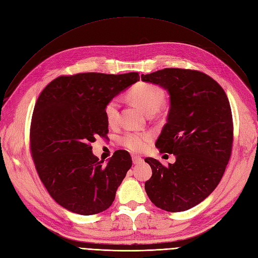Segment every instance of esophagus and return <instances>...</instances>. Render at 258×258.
<instances>
[{"label":"esophagus","mask_w":258,"mask_h":258,"mask_svg":"<svg viewBox=\"0 0 258 258\" xmlns=\"http://www.w3.org/2000/svg\"><path fill=\"white\" fill-rule=\"evenodd\" d=\"M142 161H143V159H142L141 157L136 156V155L132 156V162H133V164H139V163H141Z\"/></svg>","instance_id":"1"}]
</instances>
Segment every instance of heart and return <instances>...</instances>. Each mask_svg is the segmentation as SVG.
Returning a JSON list of instances; mask_svg holds the SVG:
<instances>
[{"instance_id": "b5f03b06", "label": "heart", "mask_w": 258, "mask_h": 258, "mask_svg": "<svg viewBox=\"0 0 258 258\" xmlns=\"http://www.w3.org/2000/svg\"><path fill=\"white\" fill-rule=\"evenodd\" d=\"M127 96L147 115L158 112L164 101V93L161 88L156 84L145 82H140L133 85L128 91ZM118 110L119 102L116 98H112L104 104V117L110 125H114L117 121ZM150 140H152V136L149 133L127 132L125 136L120 138V143L132 152H140L148 145Z\"/></svg>"}]
</instances>
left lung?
<instances>
[{
  "label": "left lung",
  "instance_id": "1",
  "mask_svg": "<svg viewBox=\"0 0 258 258\" xmlns=\"http://www.w3.org/2000/svg\"><path fill=\"white\" fill-rule=\"evenodd\" d=\"M141 78L170 94L167 121L156 146L176 157L168 166L145 159L153 170L145 191L159 208L188 210L217 188L229 161L234 132L229 101L217 81L198 70L164 68Z\"/></svg>",
  "mask_w": 258,
  "mask_h": 258
}]
</instances>
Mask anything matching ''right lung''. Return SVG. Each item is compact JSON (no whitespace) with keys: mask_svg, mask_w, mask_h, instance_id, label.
I'll return each mask as SVG.
<instances>
[{"mask_svg":"<svg viewBox=\"0 0 258 258\" xmlns=\"http://www.w3.org/2000/svg\"><path fill=\"white\" fill-rule=\"evenodd\" d=\"M139 80L138 73L60 76L39 95L31 122V153L40 180L61 207L91 216L112 205L131 157L116 150L104 164L93 155L91 143L109 132L106 101Z\"/></svg>","mask_w":258,"mask_h":258,"instance_id":"right-lung-1","label":"right lung"}]
</instances>
